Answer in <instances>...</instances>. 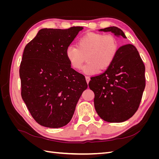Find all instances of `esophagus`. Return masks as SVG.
<instances>
[{"label": "esophagus", "instance_id": "1", "mask_svg": "<svg viewBox=\"0 0 159 159\" xmlns=\"http://www.w3.org/2000/svg\"><path fill=\"white\" fill-rule=\"evenodd\" d=\"M85 80H86V81H87V83L88 84L89 81H90V77L89 76H85Z\"/></svg>", "mask_w": 159, "mask_h": 159}]
</instances>
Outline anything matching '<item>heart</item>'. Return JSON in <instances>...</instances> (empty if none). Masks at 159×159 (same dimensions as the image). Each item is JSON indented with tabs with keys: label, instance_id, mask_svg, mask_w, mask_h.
Here are the masks:
<instances>
[{
	"label": "heart",
	"instance_id": "heart-1",
	"mask_svg": "<svg viewBox=\"0 0 159 159\" xmlns=\"http://www.w3.org/2000/svg\"><path fill=\"white\" fill-rule=\"evenodd\" d=\"M119 50V42L111 34L88 33L81 37L77 46L70 45L66 48V56L75 70H80L86 59L88 62L83 71L92 74L99 70L107 69L114 61Z\"/></svg>",
	"mask_w": 159,
	"mask_h": 159
}]
</instances>
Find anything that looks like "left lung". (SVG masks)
Here are the masks:
<instances>
[{
	"instance_id": "left-lung-1",
	"label": "left lung",
	"mask_w": 159,
	"mask_h": 159,
	"mask_svg": "<svg viewBox=\"0 0 159 159\" xmlns=\"http://www.w3.org/2000/svg\"><path fill=\"white\" fill-rule=\"evenodd\" d=\"M100 30L126 38L115 26ZM145 65L135 47L127 44L119 48L111 65L102 74L91 78L88 84L94 93L95 109L101 118L119 123L136 113L145 88Z\"/></svg>"
}]
</instances>
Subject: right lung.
<instances>
[{"mask_svg": "<svg viewBox=\"0 0 159 159\" xmlns=\"http://www.w3.org/2000/svg\"><path fill=\"white\" fill-rule=\"evenodd\" d=\"M83 29L43 28L24 50L19 70L21 96L32 117L42 126L66 125L88 88L85 76L71 68L66 56V48Z\"/></svg>", "mask_w": 159, "mask_h": 159, "instance_id": "right-lung-1", "label": "right lung"}]
</instances>
